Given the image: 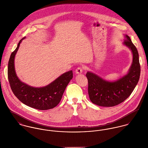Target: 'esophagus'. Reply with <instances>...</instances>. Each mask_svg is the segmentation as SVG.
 I'll return each mask as SVG.
<instances>
[{"label": "esophagus", "instance_id": "34e87169", "mask_svg": "<svg viewBox=\"0 0 148 148\" xmlns=\"http://www.w3.org/2000/svg\"><path fill=\"white\" fill-rule=\"evenodd\" d=\"M83 67L79 66V67H78V68L76 69L75 72H76V73L78 74V75H80V74H82V73H83Z\"/></svg>", "mask_w": 148, "mask_h": 148}]
</instances>
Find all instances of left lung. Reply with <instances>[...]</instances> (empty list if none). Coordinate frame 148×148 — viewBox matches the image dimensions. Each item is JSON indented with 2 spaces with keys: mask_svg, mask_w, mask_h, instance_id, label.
Wrapping results in <instances>:
<instances>
[{
  "mask_svg": "<svg viewBox=\"0 0 148 148\" xmlns=\"http://www.w3.org/2000/svg\"><path fill=\"white\" fill-rule=\"evenodd\" d=\"M125 38L123 44L130 49L133 55L132 63L125 75L116 81L109 82L92 72L86 74L89 99L97 106L110 107L123 103L138 82L141 71L138 53L129 36L125 35Z\"/></svg>",
  "mask_w": 148,
  "mask_h": 148,
  "instance_id": "left-lung-1",
  "label": "left lung"
}]
</instances>
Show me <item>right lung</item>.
<instances>
[{
	"label": "right lung",
	"instance_id": "add662e5",
	"mask_svg": "<svg viewBox=\"0 0 148 148\" xmlns=\"http://www.w3.org/2000/svg\"><path fill=\"white\" fill-rule=\"evenodd\" d=\"M11 53L8 64V78L11 88L15 96L26 106L39 110L55 108L61 101L66 86L73 77L72 71H68L52 83L42 87H34L21 81L15 68V58L22 40Z\"/></svg>",
	"mask_w": 148,
	"mask_h": 148
}]
</instances>
